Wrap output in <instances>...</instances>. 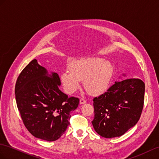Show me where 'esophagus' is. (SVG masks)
Instances as JSON below:
<instances>
[{
	"instance_id": "34e87169",
	"label": "esophagus",
	"mask_w": 159,
	"mask_h": 159,
	"mask_svg": "<svg viewBox=\"0 0 159 159\" xmlns=\"http://www.w3.org/2000/svg\"><path fill=\"white\" fill-rule=\"evenodd\" d=\"M80 102L81 104H85V103L86 102V100H85L84 98H81L80 100Z\"/></svg>"
}]
</instances>
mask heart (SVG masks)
<instances>
[{"mask_svg": "<svg viewBox=\"0 0 159 159\" xmlns=\"http://www.w3.org/2000/svg\"><path fill=\"white\" fill-rule=\"evenodd\" d=\"M69 71L61 74V83L68 94H73L80 87H84L92 95H100L109 87L113 75V67L109 61L98 57L83 58L72 61Z\"/></svg>", "mask_w": 159, "mask_h": 159, "instance_id": "obj_1", "label": "heart"}]
</instances>
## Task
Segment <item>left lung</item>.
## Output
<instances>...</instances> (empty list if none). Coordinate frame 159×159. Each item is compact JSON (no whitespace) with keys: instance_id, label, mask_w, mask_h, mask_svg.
Wrapping results in <instances>:
<instances>
[{"instance_id":"1","label":"left lung","mask_w":159,"mask_h":159,"mask_svg":"<svg viewBox=\"0 0 159 159\" xmlns=\"http://www.w3.org/2000/svg\"><path fill=\"white\" fill-rule=\"evenodd\" d=\"M144 92L142 80L127 79L115 82L106 92L93 99L92 123L98 134L106 138L119 137L136 124L144 107Z\"/></svg>"}]
</instances>
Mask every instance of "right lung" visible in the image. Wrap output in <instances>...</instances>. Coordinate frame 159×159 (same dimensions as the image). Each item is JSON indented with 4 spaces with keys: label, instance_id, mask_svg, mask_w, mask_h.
<instances>
[{
    "label": "right lung",
    "instance_id": "right-lung-1",
    "mask_svg": "<svg viewBox=\"0 0 159 159\" xmlns=\"http://www.w3.org/2000/svg\"><path fill=\"white\" fill-rule=\"evenodd\" d=\"M57 73L49 75L34 59L23 69L15 84L17 106L24 124L36 138L58 140L69 125L71 112L78 107L79 98H69L59 90Z\"/></svg>",
    "mask_w": 159,
    "mask_h": 159
}]
</instances>
